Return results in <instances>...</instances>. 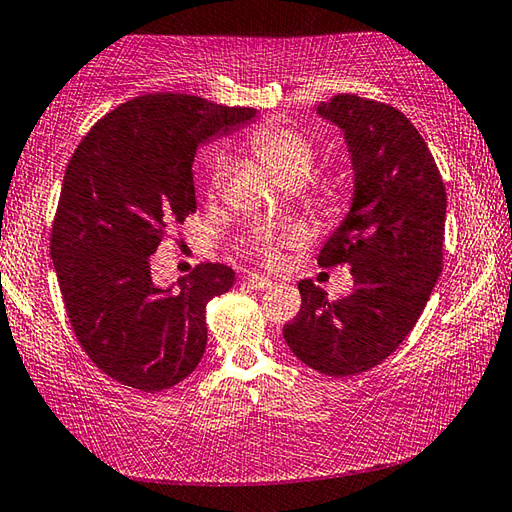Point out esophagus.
Returning <instances> with one entry per match:
<instances>
[{"label":"esophagus","instance_id":"obj_1","mask_svg":"<svg viewBox=\"0 0 512 512\" xmlns=\"http://www.w3.org/2000/svg\"><path fill=\"white\" fill-rule=\"evenodd\" d=\"M244 282L255 291H264L273 287V280H268V277H262V275H246Z\"/></svg>","mask_w":512,"mask_h":512}]
</instances>
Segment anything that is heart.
<instances>
[{"label": "heart", "instance_id": "obj_1", "mask_svg": "<svg viewBox=\"0 0 512 512\" xmlns=\"http://www.w3.org/2000/svg\"><path fill=\"white\" fill-rule=\"evenodd\" d=\"M248 149L255 155V160L262 164L268 176L282 187L293 183V180H305L314 162V144H311L305 133H300L298 128L277 124L259 126L257 131L250 135ZM219 183V171H214L212 185ZM339 201V192L334 187L325 185L320 189V205L334 207ZM282 244H291V237H255L253 248L264 257H273L275 248Z\"/></svg>", "mask_w": 512, "mask_h": 512}]
</instances>
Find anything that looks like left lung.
<instances>
[{"label": "left lung", "mask_w": 512, "mask_h": 512, "mask_svg": "<svg viewBox=\"0 0 512 512\" xmlns=\"http://www.w3.org/2000/svg\"><path fill=\"white\" fill-rule=\"evenodd\" d=\"M316 115L339 126L354 194L320 266H350L354 289L339 300L300 280L302 307L284 325L296 357L323 375L350 377L400 348L443 271L447 194L427 142L400 110L336 94Z\"/></svg>", "instance_id": "8db88e82"}]
</instances>
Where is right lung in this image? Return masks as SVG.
Masks as SVG:
<instances>
[{
	"label": "right lung",
	"mask_w": 512,
	"mask_h": 512,
	"mask_svg": "<svg viewBox=\"0 0 512 512\" xmlns=\"http://www.w3.org/2000/svg\"><path fill=\"white\" fill-rule=\"evenodd\" d=\"M255 115L192 94H144L99 119L69 160L51 259L76 339L119 384L158 393L203 359L205 307L230 291L235 271L198 264L160 289L151 255L196 212L198 146Z\"/></svg>",
	"instance_id": "add662e5"
}]
</instances>
